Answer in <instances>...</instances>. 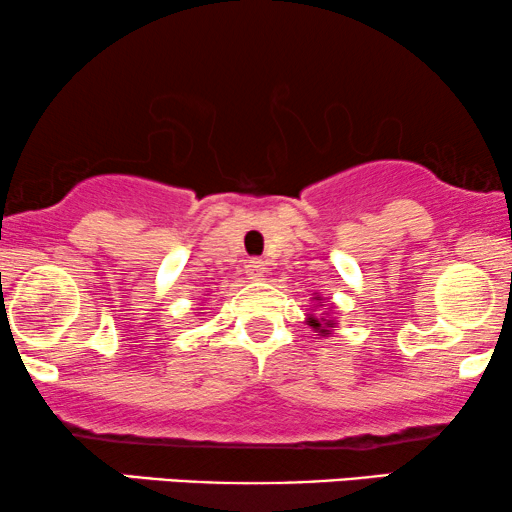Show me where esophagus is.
Here are the masks:
<instances>
[{"instance_id":"34e87169","label":"esophagus","mask_w":512,"mask_h":512,"mask_svg":"<svg viewBox=\"0 0 512 512\" xmlns=\"http://www.w3.org/2000/svg\"><path fill=\"white\" fill-rule=\"evenodd\" d=\"M265 263L261 261V258H251V261L247 263V275L249 280H261V277L265 275Z\"/></svg>"}]
</instances>
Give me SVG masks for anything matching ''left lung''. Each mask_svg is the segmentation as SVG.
<instances>
[{
    "mask_svg": "<svg viewBox=\"0 0 512 512\" xmlns=\"http://www.w3.org/2000/svg\"><path fill=\"white\" fill-rule=\"evenodd\" d=\"M315 301H322V298H320V296H315ZM308 324L317 331V334H324V336H327V334H329V329L334 327V324H336V320H331V317H320V320H317L315 315H308Z\"/></svg>",
    "mask_w": 512,
    "mask_h": 512,
    "instance_id": "1",
    "label": "left lung"
}]
</instances>
